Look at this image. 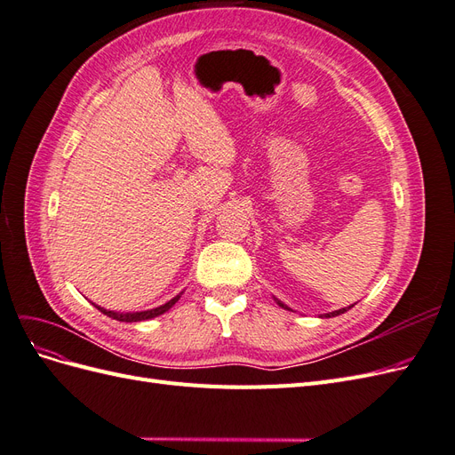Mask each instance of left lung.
I'll list each match as a JSON object with an SVG mask.
<instances>
[{"label":"left lung","instance_id":"8db88e82","mask_svg":"<svg viewBox=\"0 0 455 455\" xmlns=\"http://www.w3.org/2000/svg\"><path fill=\"white\" fill-rule=\"evenodd\" d=\"M275 301H277V306H281V307H284V309H288V311H292L291 307H288V306H284L281 299H277V298H275ZM353 306H355V304H353ZM353 306H349V307H341V309H338V311H332V313H324V315H321V319H330V316H338V315H341V313H346V311H349V309H351Z\"/></svg>","mask_w":455,"mask_h":455}]
</instances>
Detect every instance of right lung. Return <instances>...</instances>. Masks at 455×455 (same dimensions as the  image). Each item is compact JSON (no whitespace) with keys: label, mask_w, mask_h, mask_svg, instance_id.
Returning a JSON list of instances; mask_svg holds the SVG:
<instances>
[{"label":"right lung","mask_w":455,"mask_h":455,"mask_svg":"<svg viewBox=\"0 0 455 455\" xmlns=\"http://www.w3.org/2000/svg\"><path fill=\"white\" fill-rule=\"evenodd\" d=\"M180 296H182V292L178 294V296H174L172 299H169L167 304H163V306L154 307V309H148V311H129V313H121V311H109V309H104V307L96 306V304H94V307H99L104 315L112 316V319L121 321V323H140V321H149V319H154V316H159V315H163V313H167V311L176 304V301L180 299Z\"/></svg>","instance_id":"add662e5"}]
</instances>
